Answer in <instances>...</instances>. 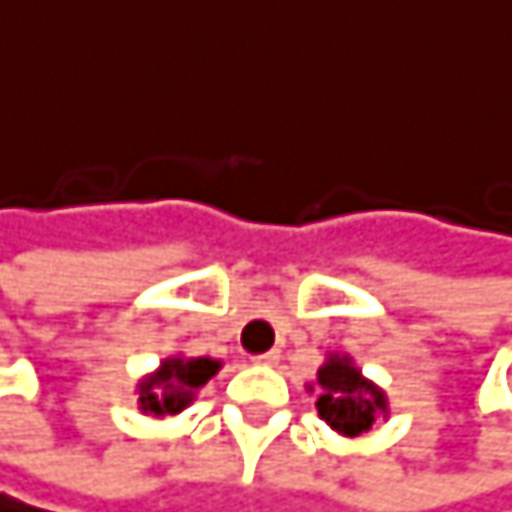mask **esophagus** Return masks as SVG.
<instances>
[{
  "label": "esophagus",
  "mask_w": 512,
  "mask_h": 512,
  "mask_svg": "<svg viewBox=\"0 0 512 512\" xmlns=\"http://www.w3.org/2000/svg\"><path fill=\"white\" fill-rule=\"evenodd\" d=\"M254 361H258V364H276V361H279V352L270 349V352H264V355H254Z\"/></svg>",
  "instance_id": "34e87169"
}]
</instances>
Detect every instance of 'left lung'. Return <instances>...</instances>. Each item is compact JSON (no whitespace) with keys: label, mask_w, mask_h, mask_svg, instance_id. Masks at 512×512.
<instances>
[{"label":"left lung","mask_w":512,"mask_h":512,"mask_svg":"<svg viewBox=\"0 0 512 512\" xmlns=\"http://www.w3.org/2000/svg\"><path fill=\"white\" fill-rule=\"evenodd\" d=\"M318 416L334 431L358 437L373 428L376 416L385 413V394L361 379L349 358H331L318 370Z\"/></svg>","instance_id":"left-lung-1"}]
</instances>
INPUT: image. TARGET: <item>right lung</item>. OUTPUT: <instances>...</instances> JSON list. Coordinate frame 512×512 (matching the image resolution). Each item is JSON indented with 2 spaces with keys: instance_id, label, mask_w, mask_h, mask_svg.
I'll return each instance as SVG.
<instances>
[{
  "instance_id": "right-lung-1",
  "label": "right lung",
  "mask_w": 512,
  "mask_h": 512,
  "mask_svg": "<svg viewBox=\"0 0 512 512\" xmlns=\"http://www.w3.org/2000/svg\"><path fill=\"white\" fill-rule=\"evenodd\" d=\"M215 373H218V361L212 358H191V361L169 358L163 361L157 376L139 385V404L145 413L175 416L191 404L194 391L206 385Z\"/></svg>"
}]
</instances>
